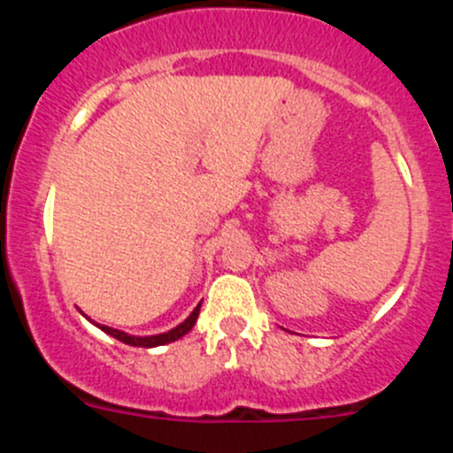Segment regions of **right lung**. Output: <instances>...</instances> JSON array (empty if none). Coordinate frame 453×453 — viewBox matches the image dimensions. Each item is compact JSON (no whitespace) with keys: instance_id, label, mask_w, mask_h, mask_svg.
<instances>
[{"instance_id":"add662e5","label":"right lung","mask_w":453,"mask_h":453,"mask_svg":"<svg viewBox=\"0 0 453 453\" xmlns=\"http://www.w3.org/2000/svg\"><path fill=\"white\" fill-rule=\"evenodd\" d=\"M202 306V303H199ZM199 306L195 308L190 313V318L186 319V322H181L177 326V329L167 331V334H161V335H147V338H135V335H127L124 331H118V329H111V326H99L102 331H106L108 335H113V338H118L119 342H124V345H131V347H158V345H167V342H174V340L183 338V335L188 334V331L195 326V322H197V315H199Z\"/></svg>"}]
</instances>
